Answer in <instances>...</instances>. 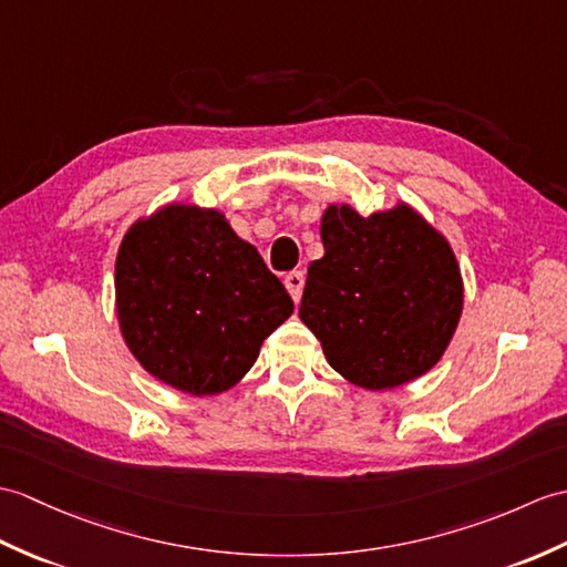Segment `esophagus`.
<instances>
[{
	"label": "esophagus",
	"instance_id": "obj_1",
	"mask_svg": "<svg viewBox=\"0 0 567 567\" xmlns=\"http://www.w3.org/2000/svg\"><path fill=\"white\" fill-rule=\"evenodd\" d=\"M285 287H287V292L292 295L295 305H299V299H301V289H305V272H301V270H292V272H287V278H285Z\"/></svg>",
	"mask_w": 567,
	"mask_h": 567
}]
</instances>
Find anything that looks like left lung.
I'll return each mask as SVG.
<instances>
[{
  "mask_svg": "<svg viewBox=\"0 0 567 567\" xmlns=\"http://www.w3.org/2000/svg\"><path fill=\"white\" fill-rule=\"evenodd\" d=\"M323 258L309 266L299 319L354 386L408 384L440 362L464 309L450 241L405 203L362 217L331 205Z\"/></svg>",
  "mask_w": 567,
  "mask_h": 567,
  "instance_id": "1",
  "label": "left lung"
}]
</instances>
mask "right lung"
<instances>
[{
	"mask_svg": "<svg viewBox=\"0 0 567 567\" xmlns=\"http://www.w3.org/2000/svg\"><path fill=\"white\" fill-rule=\"evenodd\" d=\"M115 309L144 370L193 396H215L251 370L295 305L221 213L166 205L125 234Z\"/></svg>",
	"mask_w": 567,
	"mask_h": 567,
	"instance_id": "1",
	"label": "right lung"
}]
</instances>
